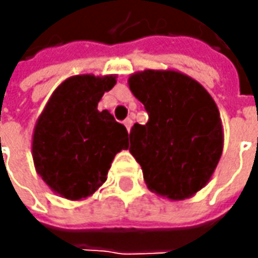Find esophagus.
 <instances>
[{
	"label": "esophagus",
	"instance_id": "34e87169",
	"mask_svg": "<svg viewBox=\"0 0 258 258\" xmlns=\"http://www.w3.org/2000/svg\"><path fill=\"white\" fill-rule=\"evenodd\" d=\"M123 124L126 126L127 132H131V127H132V119H126V120L123 122Z\"/></svg>",
	"mask_w": 258,
	"mask_h": 258
}]
</instances>
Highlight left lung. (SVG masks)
Here are the masks:
<instances>
[{"mask_svg": "<svg viewBox=\"0 0 258 258\" xmlns=\"http://www.w3.org/2000/svg\"><path fill=\"white\" fill-rule=\"evenodd\" d=\"M127 85L149 114L129 135L146 186L171 201L191 198L210 182L223 154V123L211 94L178 70L136 72Z\"/></svg>", "mask_w": 258, "mask_h": 258, "instance_id": "8db88e82", "label": "left lung"}]
</instances>
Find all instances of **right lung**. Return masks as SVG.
<instances>
[{
	"label": "right lung",
	"instance_id": "obj_1",
	"mask_svg": "<svg viewBox=\"0 0 258 258\" xmlns=\"http://www.w3.org/2000/svg\"><path fill=\"white\" fill-rule=\"evenodd\" d=\"M116 76L79 75L50 96L33 132L37 173L50 189L70 201L93 195L107 179L114 156L129 148V135L107 110H97Z\"/></svg>",
	"mask_w": 258,
	"mask_h": 258
}]
</instances>
